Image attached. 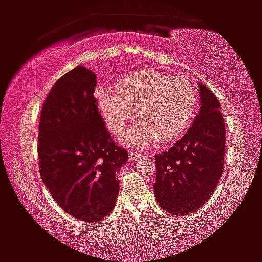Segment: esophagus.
<instances>
[{"label":"esophagus","instance_id":"obj_1","mask_svg":"<svg viewBox=\"0 0 262 262\" xmlns=\"http://www.w3.org/2000/svg\"><path fill=\"white\" fill-rule=\"evenodd\" d=\"M142 151H138V150H129V158L133 160V159H135L136 156H139L140 154H141Z\"/></svg>","mask_w":262,"mask_h":262}]
</instances>
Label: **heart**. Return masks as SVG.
Returning a JSON list of instances; mask_svg holds the SVG:
<instances>
[{
  "label": "heart",
  "instance_id": "heart-1",
  "mask_svg": "<svg viewBox=\"0 0 262 262\" xmlns=\"http://www.w3.org/2000/svg\"><path fill=\"white\" fill-rule=\"evenodd\" d=\"M116 91L96 88L99 109L112 133H119L135 115L141 118L122 135V141L150 146L158 140L168 143L180 138L192 122L196 91L189 79L148 69L116 83Z\"/></svg>",
  "mask_w": 262,
  "mask_h": 262
}]
</instances>
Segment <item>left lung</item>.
Here are the masks:
<instances>
[{"mask_svg": "<svg viewBox=\"0 0 262 262\" xmlns=\"http://www.w3.org/2000/svg\"><path fill=\"white\" fill-rule=\"evenodd\" d=\"M201 107L192 126L168 151L154 155L159 206L185 216L204 206L224 173L226 129L220 103L199 83Z\"/></svg>", "mask_w": 262, "mask_h": 262, "instance_id": "1", "label": "left lung"}]
</instances>
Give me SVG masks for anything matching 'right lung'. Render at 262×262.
Returning <instances> with one entry per match:
<instances>
[{
  "label": "right lung",
  "mask_w": 262,
  "mask_h": 262,
  "mask_svg": "<svg viewBox=\"0 0 262 262\" xmlns=\"http://www.w3.org/2000/svg\"><path fill=\"white\" fill-rule=\"evenodd\" d=\"M96 75L84 67L60 77L45 100L38 123L42 181L64 212L84 222L115 207L116 178L128 151L113 141L94 96Z\"/></svg>",
  "instance_id": "add662e5"
}]
</instances>
